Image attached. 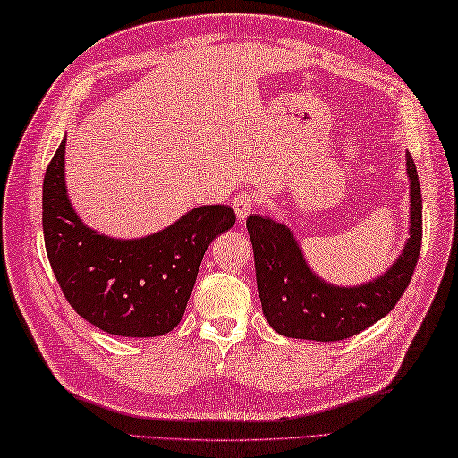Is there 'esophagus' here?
Returning a JSON list of instances; mask_svg holds the SVG:
<instances>
[{"label":"esophagus","instance_id":"1","mask_svg":"<svg viewBox=\"0 0 458 458\" xmlns=\"http://www.w3.org/2000/svg\"><path fill=\"white\" fill-rule=\"evenodd\" d=\"M232 207H234L236 216L242 222V220H246L250 214L258 208V199L251 192H238L234 202H232Z\"/></svg>","mask_w":458,"mask_h":458}]
</instances>
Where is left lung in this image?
I'll use <instances>...</instances> for the list:
<instances>
[{
    "label": "left lung",
    "instance_id": "1",
    "mask_svg": "<svg viewBox=\"0 0 458 458\" xmlns=\"http://www.w3.org/2000/svg\"><path fill=\"white\" fill-rule=\"evenodd\" d=\"M407 174L411 181L410 240L384 276L358 287H335L318 279L284 224L256 214L246 220L261 309L279 335L335 343L362 333L397 305L411 281L423 238L421 189L410 153Z\"/></svg>",
    "mask_w": 458,
    "mask_h": 458
}]
</instances>
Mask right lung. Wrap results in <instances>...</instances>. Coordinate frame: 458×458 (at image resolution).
I'll return each instance as SVG.
<instances>
[{"label": "right lung", "instance_id": "obj_1", "mask_svg": "<svg viewBox=\"0 0 458 458\" xmlns=\"http://www.w3.org/2000/svg\"><path fill=\"white\" fill-rule=\"evenodd\" d=\"M64 145L43 182V234L66 301L82 318L118 336H161L181 323L204 251L234 226L226 204L199 207L173 226L140 240H114L86 228L64 187Z\"/></svg>", "mask_w": 458, "mask_h": 458}]
</instances>
